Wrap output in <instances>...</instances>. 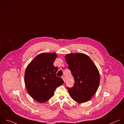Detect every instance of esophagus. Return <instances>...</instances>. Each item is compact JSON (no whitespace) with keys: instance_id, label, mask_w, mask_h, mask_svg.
Instances as JSON below:
<instances>
[{"instance_id":"obj_1","label":"esophagus","mask_w":124,"mask_h":124,"mask_svg":"<svg viewBox=\"0 0 124 124\" xmlns=\"http://www.w3.org/2000/svg\"><path fill=\"white\" fill-rule=\"evenodd\" d=\"M62 78L63 80L65 82V81H66V78H65V76H62Z\"/></svg>"}]
</instances>
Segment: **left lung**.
<instances>
[{"instance_id": "left-lung-1", "label": "left lung", "mask_w": 124, "mask_h": 124, "mask_svg": "<svg viewBox=\"0 0 124 124\" xmlns=\"http://www.w3.org/2000/svg\"><path fill=\"white\" fill-rule=\"evenodd\" d=\"M65 60L75 80L73 87H67L70 96L78 103L90 100L97 92L100 81L97 67L89 56L81 53L68 54Z\"/></svg>"}]
</instances>
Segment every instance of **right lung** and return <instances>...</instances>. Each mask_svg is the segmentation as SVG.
I'll use <instances>...</instances> for the list:
<instances>
[{
	"instance_id": "add662e5",
	"label": "right lung",
	"mask_w": 124,
	"mask_h": 124,
	"mask_svg": "<svg viewBox=\"0 0 124 124\" xmlns=\"http://www.w3.org/2000/svg\"><path fill=\"white\" fill-rule=\"evenodd\" d=\"M56 57L55 53H42L35 57L26 68L24 81L27 91L39 102L50 99L56 88L64 83L56 76L58 69L54 63Z\"/></svg>"
}]
</instances>
